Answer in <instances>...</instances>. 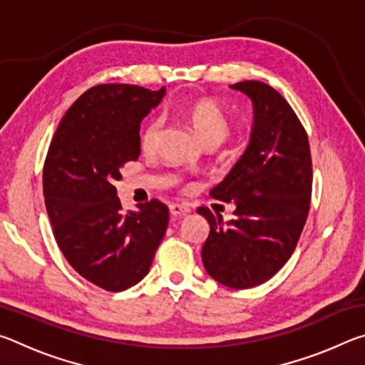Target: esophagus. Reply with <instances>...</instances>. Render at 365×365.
Masks as SVG:
<instances>
[{"mask_svg": "<svg viewBox=\"0 0 365 365\" xmlns=\"http://www.w3.org/2000/svg\"><path fill=\"white\" fill-rule=\"evenodd\" d=\"M169 209L172 215H185L190 212V207L187 205H178V202H172Z\"/></svg>", "mask_w": 365, "mask_h": 365, "instance_id": "esophagus-1", "label": "esophagus"}]
</instances>
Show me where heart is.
I'll return each mask as SVG.
<instances>
[{"label":"heart","mask_w":365,"mask_h":365,"mask_svg":"<svg viewBox=\"0 0 365 365\" xmlns=\"http://www.w3.org/2000/svg\"><path fill=\"white\" fill-rule=\"evenodd\" d=\"M185 117L190 122L195 135L202 145L209 141L222 143L230 130V123L224 110L212 100H197L185 109ZM160 133V122L151 119L145 123L140 133V146L143 151H153Z\"/></svg>","instance_id":"obj_1"}]
</instances>
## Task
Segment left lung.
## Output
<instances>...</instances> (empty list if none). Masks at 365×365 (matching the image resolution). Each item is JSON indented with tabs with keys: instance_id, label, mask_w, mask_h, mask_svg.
<instances>
[{
	"instance_id": "left-lung-1",
	"label": "left lung",
	"mask_w": 365,
	"mask_h": 365,
	"mask_svg": "<svg viewBox=\"0 0 365 365\" xmlns=\"http://www.w3.org/2000/svg\"><path fill=\"white\" fill-rule=\"evenodd\" d=\"M252 101L255 122L250 145L211 196L235 201V217L207 207L209 222L202 264L215 282L245 289L272 279L292 257L306 224L312 191L309 140L298 115L267 83L246 80L230 85Z\"/></svg>"
}]
</instances>
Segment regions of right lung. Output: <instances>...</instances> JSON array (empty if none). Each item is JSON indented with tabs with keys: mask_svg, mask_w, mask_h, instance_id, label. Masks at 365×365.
<instances>
[{
	"mask_svg": "<svg viewBox=\"0 0 365 365\" xmlns=\"http://www.w3.org/2000/svg\"><path fill=\"white\" fill-rule=\"evenodd\" d=\"M165 88L109 83L86 90L54 133L43 195L54 238L73 269L96 287L123 292L150 272L169 224L158 200L122 211L115 182L140 156V123Z\"/></svg>",
	"mask_w": 365,
	"mask_h": 365,
	"instance_id": "add662e5",
	"label": "right lung"
}]
</instances>
